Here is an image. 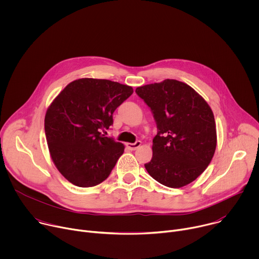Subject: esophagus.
Masks as SVG:
<instances>
[{"label": "esophagus", "mask_w": 259, "mask_h": 259, "mask_svg": "<svg viewBox=\"0 0 259 259\" xmlns=\"http://www.w3.org/2000/svg\"><path fill=\"white\" fill-rule=\"evenodd\" d=\"M140 145H141V141H136L135 143H131V142H127V143H126L127 149H129L130 151H135V150H137Z\"/></svg>", "instance_id": "esophagus-1"}]
</instances>
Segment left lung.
<instances>
[{
  "label": "left lung",
  "mask_w": 259,
  "mask_h": 259,
  "mask_svg": "<svg viewBox=\"0 0 259 259\" xmlns=\"http://www.w3.org/2000/svg\"><path fill=\"white\" fill-rule=\"evenodd\" d=\"M135 92L151 107L159 130L146 171L168 188L188 186L205 171L216 150L211 107L191 86L177 80L140 86Z\"/></svg>",
  "instance_id": "left-lung-1"
}]
</instances>
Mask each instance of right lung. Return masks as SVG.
Listing matches in <instances>:
<instances>
[{"instance_id": "1", "label": "right lung", "mask_w": 259, "mask_h": 259, "mask_svg": "<svg viewBox=\"0 0 259 259\" xmlns=\"http://www.w3.org/2000/svg\"><path fill=\"white\" fill-rule=\"evenodd\" d=\"M132 93L128 85L83 78L70 82L51 102L45 115L48 149L70 183L95 187L112 172L125 145L101 131L113 124L116 108Z\"/></svg>"}]
</instances>
